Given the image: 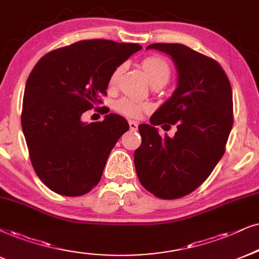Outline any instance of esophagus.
<instances>
[{
  "instance_id": "esophagus-1",
  "label": "esophagus",
  "mask_w": 259,
  "mask_h": 259,
  "mask_svg": "<svg viewBox=\"0 0 259 259\" xmlns=\"http://www.w3.org/2000/svg\"><path fill=\"white\" fill-rule=\"evenodd\" d=\"M129 126H130V130L135 132V130H137V127H139V124L134 122V120H129Z\"/></svg>"
}]
</instances>
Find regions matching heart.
Here are the masks:
<instances>
[{"label": "heart", "instance_id": "b5f03b06", "mask_svg": "<svg viewBox=\"0 0 259 259\" xmlns=\"http://www.w3.org/2000/svg\"><path fill=\"white\" fill-rule=\"evenodd\" d=\"M142 68L145 70V73L148 77L149 82H167L169 76H171V68L167 62H166L163 58L159 56H150L147 57L142 61ZM123 73V65H119L116 69L113 70L112 75L110 77V84L111 86H114L120 76V74ZM116 110L118 111L119 113L124 114V116L133 117V118H136L139 117L143 111L149 110V106L147 104L141 103V101H137L135 99H130V98H123V99L118 100L116 103Z\"/></svg>", "mask_w": 259, "mask_h": 259}]
</instances>
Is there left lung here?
I'll return each instance as SVG.
<instances>
[{"mask_svg": "<svg viewBox=\"0 0 259 259\" xmlns=\"http://www.w3.org/2000/svg\"><path fill=\"white\" fill-rule=\"evenodd\" d=\"M172 58L177 88L153 116L141 124L142 143L134 162L143 188L162 199L179 198L197 189L225 153L233 125V96L221 65L183 44H152ZM177 124L173 138L155 126Z\"/></svg>", "mask_w": 259, "mask_h": 259, "instance_id": "left-lung-1", "label": "left lung"}]
</instances>
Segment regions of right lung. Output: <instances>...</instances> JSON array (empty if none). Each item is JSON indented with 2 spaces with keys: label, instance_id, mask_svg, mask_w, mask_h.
I'll return each mask as SVG.
<instances>
[{
  "label": "right lung",
  "instance_id": "add662e5",
  "mask_svg": "<svg viewBox=\"0 0 259 259\" xmlns=\"http://www.w3.org/2000/svg\"><path fill=\"white\" fill-rule=\"evenodd\" d=\"M141 49L105 39L81 40L49 52L29 74L22 132L35 173L56 194L81 196L99 183L129 124L116 113L96 123H84L81 116L105 96L113 70Z\"/></svg>",
  "mask_w": 259,
  "mask_h": 259
}]
</instances>
